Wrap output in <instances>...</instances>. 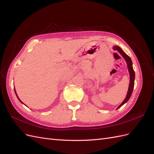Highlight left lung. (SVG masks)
Segmentation results:
<instances>
[{"label": "left lung", "mask_w": 154, "mask_h": 154, "mask_svg": "<svg viewBox=\"0 0 154 154\" xmlns=\"http://www.w3.org/2000/svg\"><path fill=\"white\" fill-rule=\"evenodd\" d=\"M113 49H114V50H117L118 52L122 55V57L125 58V61L127 62V67H128V72H129V74H130V83H129V87H128V92H127V96H126V97H125V99L124 100V101L118 107V109H119L122 105H123L125 103H127V102L128 101V100L130 99V96H131L132 94V91H133L134 86L135 72H134L133 67H132V62L131 60V58H130L122 49H121L119 47H118V46H114Z\"/></svg>", "instance_id": "left-lung-1"}]
</instances>
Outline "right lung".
<instances>
[{
    "label": "right lung",
    "instance_id": "add662e5",
    "mask_svg": "<svg viewBox=\"0 0 154 154\" xmlns=\"http://www.w3.org/2000/svg\"><path fill=\"white\" fill-rule=\"evenodd\" d=\"M14 90H15V94H16V95H17V97H18V100H19V101H20L21 102V103H22V102L21 101V100H20L19 98H18V97L17 96V93H16V91H15V88H14ZM23 104H24V103H23Z\"/></svg>",
    "mask_w": 154,
    "mask_h": 154
}]
</instances>
